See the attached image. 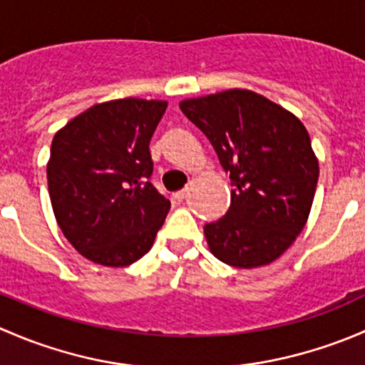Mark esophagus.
<instances>
[{
    "instance_id": "esophagus-1",
    "label": "esophagus",
    "mask_w": 365,
    "mask_h": 365,
    "mask_svg": "<svg viewBox=\"0 0 365 365\" xmlns=\"http://www.w3.org/2000/svg\"><path fill=\"white\" fill-rule=\"evenodd\" d=\"M187 192H189V190H187V189H183V190H178V192H175V200L178 201V203H180V201H183V200H185V197H187Z\"/></svg>"
}]
</instances>
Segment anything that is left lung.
<instances>
[{
  "label": "left lung",
  "mask_w": 365,
  "mask_h": 365,
  "mask_svg": "<svg viewBox=\"0 0 365 365\" xmlns=\"http://www.w3.org/2000/svg\"><path fill=\"white\" fill-rule=\"evenodd\" d=\"M230 173L231 205L205 226L217 259L257 268L277 259L307 222L319 168L307 128L293 113L251 90L180 102Z\"/></svg>",
  "instance_id": "left-lung-1"
}]
</instances>
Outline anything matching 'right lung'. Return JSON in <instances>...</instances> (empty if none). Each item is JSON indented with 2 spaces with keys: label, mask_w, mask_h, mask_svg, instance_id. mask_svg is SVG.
<instances>
[{
  "label": "right lung",
  "mask_w": 365,
  "mask_h": 365,
  "mask_svg": "<svg viewBox=\"0 0 365 365\" xmlns=\"http://www.w3.org/2000/svg\"><path fill=\"white\" fill-rule=\"evenodd\" d=\"M165 101L102 102L56 132L47 162L54 217L81 256L128 267L152 249L171 203L152 185L150 139Z\"/></svg>",
  "instance_id": "obj_1"
}]
</instances>
